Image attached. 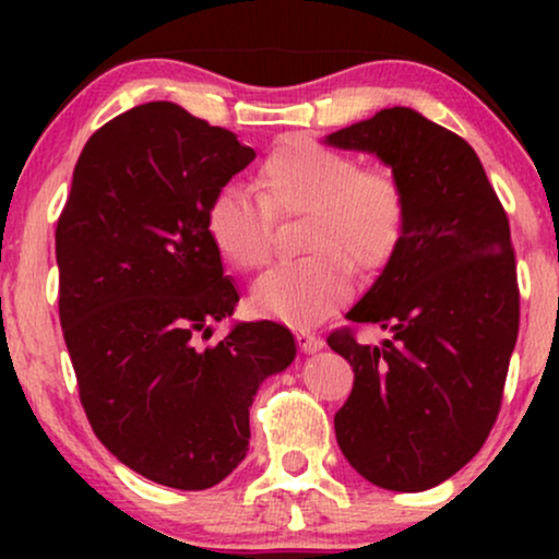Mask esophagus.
<instances>
[{
  "label": "esophagus",
  "mask_w": 559,
  "mask_h": 559,
  "mask_svg": "<svg viewBox=\"0 0 559 559\" xmlns=\"http://www.w3.org/2000/svg\"><path fill=\"white\" fill-rule=\"evenodd\" d=\"M295 335H297V343H300V348L305 350V354H316V350L325 346V341L320 338V335L310 333V331H302V328Z\"/></svg>",
  "instance_id": "esophagus-1"
}]
</instances>
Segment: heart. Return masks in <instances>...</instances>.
I'll list each match as a JSON object with an SVG mask.
<instances>
[{"label":"heart","instance_id":"b5f03b06","mask_svg":"<svg viewBox=\"0 0 559 559\" xmlns=\"http://www.w3.org/2000/svg\"><path fill=\"white\" fill-rule=\"evenodd\" d=\"M254 190L226 182L203 211L205 234L221 257L254 270L272 254L274 221L308 213L305 249L312 254L280 262L251 287L259 316L310 325L350 293V264L373 274L392 262L407 228V193L386 167H361L348 152L316 140H282L259 167Z\"/></svg>","mask_w":559,"mask_h":559}]
</instances>
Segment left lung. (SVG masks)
Listing matches in <instances>:
<instances>
[{
    "label": "left lung",
    "mask_w": 559,
    "mask_h": 559,
    "mask_svg": "<svg viewBox=\"0 0 559 559\" xmlns=\"http://www.w3.org/2000/svg\"><path fill=\"white\" fill-rule=\"evenodd\" d=\"M325 144L371 152L407 193L400 249L346 316L392 335L381 346L358 343L350 328L328 335L354 366L335 440L373 486L427 491L484 448L501 409L519 333L507 211L471 144L407 106Z\"/></svg>",
    "instance_id": "obj_1"
}]
</instances>
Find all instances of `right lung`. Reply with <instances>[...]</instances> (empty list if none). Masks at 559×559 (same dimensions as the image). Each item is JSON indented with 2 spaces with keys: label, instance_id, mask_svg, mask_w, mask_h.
I'll list each match as a JSON object with an SVG mask.
<instances>
[{
  "label": "right lung",
  "instance_id": "right-lung-1",
  "mask_svg": "<svg viewBox=\"0 0 559 559\" xmlns=\"http://www.w3.org/2000/svg\"><path fill=\"white\" fill-rule=\"evenodd\" d=\"M254 157L178 104L134 106L91 134L58 218L60 325L88 423L127 468L180 491L247 457L257 389L295 358L272 320L198 343L239 302L205 203Z\"/></svg>",
  "mask_w": 559,
  "mask_h": 559
}]
</instances>
